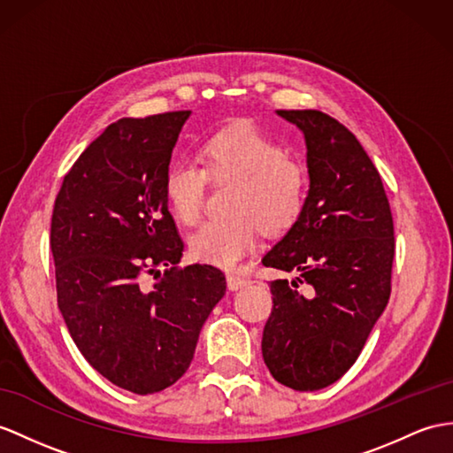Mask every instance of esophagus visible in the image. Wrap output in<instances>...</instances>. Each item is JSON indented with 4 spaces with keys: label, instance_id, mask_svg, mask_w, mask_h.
Masks as SVG:
<instances>
[{
    "label": "esophagus",
    "instance_id": "esophagus-1",
    "mask_svg": "<svg viewBox=\"0 0 453 453\" xmlns=\"http://www.w3.org/2000/svg\"><path fill=\"white\" fill-rule=\"evenodd\" d=\"M226 284H228V290H240V288H244V286H248L250 280L230 273V274H226Z\"/></svg>",
    "mask_w": 453,
    "mask_h": 453
}]
</instances>
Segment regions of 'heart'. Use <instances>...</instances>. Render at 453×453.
Instances as JSON below:
<instances>
[{
	"mask_svg": "<svg viewBox=\"0 0 453 453\" xmlns=\"http://www.w3.org/2000/svg\"><path fill=\"white\" fill-rule=\"evenodd\" d=\"M203 169L194 163L169 165L163 196L182 225L200 219L205 184L234 180L228 194V215L207 220L188 238L190 256L230 269L256 246L259 226L279 236L302 217L307 200V174L296 159L284 156L277 140L257 127L240 123L207 136L200 146Z\"/></svg>",
	"mask_w": 453,
	"mask_h": 453,
	"instance_id": "1",
	"label": "heart"
}]
</instances>
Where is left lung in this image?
<instances>
[{
    "mask_svg": "<svg viewBox=\"0 0 453 453\" xmlns=\"http://www.w3.org/2000/svg\"><path fill=\"white\" fill-rule=\"evenodd\" d=\"M303 132L310 192L302 217L261 259L292 273L271 282L261 351L274 380L300 392L336 382L390 297L394 220L357 138L315 109H279Z\"/></svg>",
    "mask_w": 453,
    "mask_h": 453,
    "instance_id": "8db88e82",
    "label": "left lung"
}]
</instances>
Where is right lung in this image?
I'll return each instance as SVG.
<instances>
[{"mask_svg": "<svg viewBox=\"0 0 453 453\" xmlns=\"http://www.w3.org/2000/svg\"><path fill=\"white\" fill-rule=\"evenodd\" d=\"M192 111L119 119L65 174L50 246L58 305L86 361L119 388L156 394L190 367L200 330L226 292L213 265L176 267L184 244L163 196ZM167 266L161 283L142 277Z\"/></svg>", "mask_w": 453, "mask_h": 453, "instance_id": "1", "label": "right lung"}]
</instances>
